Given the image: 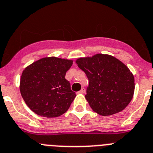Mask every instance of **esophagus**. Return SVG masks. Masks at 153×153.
<instances>
[{
    "label": "esophagus",
    "instance_id": "1",
    "mask_svg": "<svg viewBox=\"0 0 153 153\" xmlns=\"http://www.w3.org/2000/svg\"><path fill=\"white\" fill-rule=\"evenodd\" d=\"M79 93H81V94L85 93V88H82L81 89V91H79Z\"/></svg>",
    "mask_w": 153,
    "mask_h": 153
}]
</instances>
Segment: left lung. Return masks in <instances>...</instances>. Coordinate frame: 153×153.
Masks as SVG:
<instances>
[{
	"instance_id": "8db88e82",
	"label": "left lung",
	"mask_w": 153,
	"mask_h": 153,
	"mask_svg": "<svg viewBox=\"0 0 153 153\" xmlns=\"http://www.w3.org/2000/svg\"><path fill=\"white\" fill-rule=\"evenodd\" d=\"M88 78L85 98L94 112L110 116L126 108L133 97L134 77L126 65L107 54L75 61Z\"/></svg>"
}]
</instances>
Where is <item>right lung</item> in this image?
<instances>
[{
	"label": "right lung",
	"instance_id": "obj_1",
	"mask_svg": "<svg viewBox=\"0 0 153 153\" xmlns=\"http://www.w3.org/2000/svg\"><path fill=\"white\" fill-rule=\"evenodd\" d=\"M73 61L45 57L28 65L20 77L22 97L32 111L45 117L66 112L76 94L65 77Z\"/></svg>",
	"mask_w": 153,
	"mask_h": 153
}]
</instances>
